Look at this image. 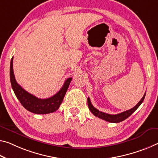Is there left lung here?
<instances>
[{"instance_id": "1", "label": "left lung", "mask_w": 158, "mask_h": 158, "mask_svg": "<svg viewBox=\"0 0 158 158\" xmlns=\"http://www.w3.org/2000/svg\"><path fill=\"white\" fill-rule=\"evenodd\" d=\"M145 96H146V93H145L144 96H143L141 101L138 102L137 105H136L133 108L128 110L127 111L122 112L121 113L117 114H110L105 113L103 112L99 111L98 110L95 108V107L92 106L89 98H88V106L89 107V110H91L92 113L95 115V116L99 117V118H101L102 119L106 120L107 122H112V123H118V122L124 121V119L128 118L130 115L135 112V110H136V109L141 106V104L142 103L143 101V100L145 98Z\"/></svg>"}]
</instances>
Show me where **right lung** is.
I'll return each mask as SVG.
<instances>
[{
    "instance_id": "obj_1",
    "label": "right lung",
    "mask_w": 158,
    "mask_h": 158,
    "mask_svg": "<svg viewBox=\"0 0 158 158\" xmlns=\"http://www.w3.org/2000/svg\"><path fill=\"white\" fill-rule=\"evenodd\" d=\"M10 77L12 90L17 99L21 102L25 109L35 114H48L56 111L62 103L72 78H68L61 89L51 98L46 99L38 98L36 96L29 94L17 84L13 72V57H12L10 67Z\"/></svg>"
}]
</instances>
